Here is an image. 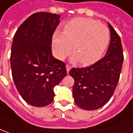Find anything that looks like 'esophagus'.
<instances>
[{
    "mask_svg": "<svg viewBox=\"0 0 133 133\" xmlns=\"http://www.w3.org/2000/svg\"><path fill=\"white\" fill-rule=\"evenodd\" d=\"M66 72H67V73H69V70H70L71 68H72V66L67 64V65H66Z\"/></svg>",
    "mask_w": 133,
    "mask_h": 133,
    "instance_id": "obj_1",
    "label": "esophagus"
}]
</instances>
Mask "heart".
<instances>
[{"label":"heart","instance_id":"b5f03b06","mask_svg":"<svg viewBox=\"0 0 133 133\" xmlns=\"http://www.w3.org/2000/svg\"><path fill=\"white\" fill-rule=\"evenodd\" d=\"M110 41V31L104 24L88 18H75L65 24L64 32L56 31L52 37L55 56L60 60L72 51V61L90 65L98 61Z\"/></svg>","mask_w":133,"mask_h":133}]
</instances>
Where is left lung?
I'll return each instance as SVG.
<instances>
[{"label": "left lung", "instance_id": "8db88e82", "mask_svg": "<svg viewBox=\"0 0 133 133\" xmlns=\"http://www.w3.org/2000/svg\"><path fill=\"white\" fill-rule=\"evenodd\" d=\"M108 25L111 40L106 56L90 66L72 68L69 72L75 79V102L85 110L103 107L113 96L119 79L124 61L121 39L109 23Z\"/></svg>", "mask_w": 133, "mask_h": 133}]
</instances>
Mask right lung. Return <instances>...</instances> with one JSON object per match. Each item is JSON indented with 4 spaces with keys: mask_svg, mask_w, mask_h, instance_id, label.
Wrapping results in <instances>:
<instances>
[{
    "mask_svg": "<svg viewBox=\"0 0 133 133\" xmlns=\"http://www.w3.org/2000/svg\"><path fill=\"white\" fill-rule=\"evenodd\" d=\"M61 16L38 12L19 26L13 38L11 68L20 96L33 107L54 101V88L66 75V65L52 55L51 43Z\"/></svg>",
    "mask_w": 133,
    "mask_h": 133,
    "instance_id": "right-lung-1",
    "label": "right lung"
}]
</instances>
